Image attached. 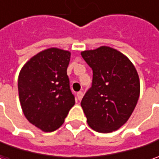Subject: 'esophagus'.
Segmentation results:
<instances>
[{
  "mask_svg": "<svg viewBox=\"0 0 159 159\" xmlns=\"http://www.w3.org/2000/svg\"><path fill=\"white\" fill-rule=\"evenodd\" d=\"M76 95H77V98H78L79 100H81L83 97V93L81 92V91H80V92H78V93H77Z\"/></svg>",
  "mask_w": 159,
  "mask_h": 159,
  "instance_id": "esophagus-1",
  "label": "esophagus"
}]
</instances>
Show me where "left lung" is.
<instances>
[{"instance_id":"obj_1","label":"left lung","mask_w":159,"mask_h":159,"mask_svg":"<svg viewBox=\"0 0 159 159\" xmlns=\"http://www.w3.org/2000/svg\"><path fill=\"white\" fill-rule=\"evenodd\" d=\"M93 70L91 88L81 101L89 125L99 133L118 130L128 120L140 95V80L131 61L102 46L81 52Z\"/></svg>"}]
</instances>
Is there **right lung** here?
Masks as SVG:
<instances>
[{"label":"right lung","instance_id":"add662e5","mask_svg":"<svg viewBox=\"0 0 159 159\" xmlns=\"http://www.w3.org/2000/svg\"><path fill=\"white\" fill-rule=\"evenodd\" d=\"M70 53L57 48L38 53L23 66L18 76V95L27 120L44 132L64 124L75 103L67 76Z\"/></svg>","mask_w":159,"mask_h":159}]
</instances>
